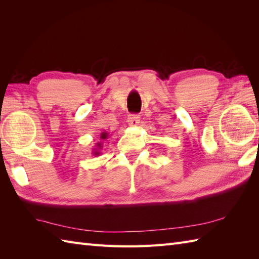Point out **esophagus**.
<instances>
[{
    "mask_svg": "<svg viewBox=\"0 0 259 259\" xmlns=\"http://www.w3.org/2000/svg\"><path fill=\"white\" fill-rule=\"evenodd\" d=\"M128 123L131 126H136L140 123V117L138 114H130L128 117Z\"/></svg>",
    "mask_w": 259,
    "mask_h": 259,
    "instance_id": "esophagus-1",
    "label": "esophagus"
}]
</instances>
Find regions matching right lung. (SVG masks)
<instances>
[{"label":"right lung","mask_w":259,"mask_h":259,"mask_svg":"<svg viewBox=\"0 0 259 259\" xmlns=\"http://www.w3.org/2000/svg\"><path fill=\"white\" fill-rule=\"evenodd\" d=\"M107 137H108V134H107V133H102L101 136H100V138L104 140V139H107ZM101 147H102V145L100 144V142H98V144H97V148H95V149H93V155H95V156H99V155H100Z\"/></svg>","instance_id":"obj_1"}]
</instances>
